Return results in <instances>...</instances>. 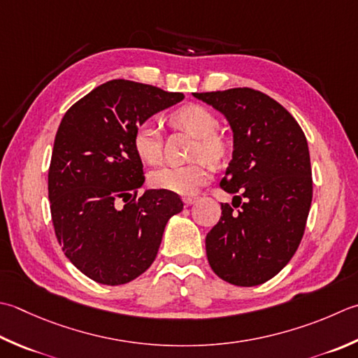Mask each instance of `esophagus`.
Instances as JSON below:
<instances>
[{
	"label": "esophagus",
	"mask_w": 358,
	"mask_h": 358,
	"mask_svg": "<svg viewBox=\"0 0 358 358\" xmlns=\"http://www.w3.org/2000/svg\"><path fill=\"white\" fill-rule=\"evenodd\" d=\"M194 201H195V197H185V199H183L185 206H191Z\"/></svg>",
	"instance_id": "1"
}]
</instances>
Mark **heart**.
<instances>
[{
  "mask_svg": "<svg viewBox=\"0 0 358 358\" xmlns=\"http://www.w3.org/2000/svg\"><path fill=\"white\" fill-rule=\"evenodd\" d=\"M173 121L200 138L199 155L217 161L225 153V144L215 135L219 129L217 117L201 105H186L173 113ZM133 149L145 163H157L161 158V143L157 125L145 121L133 133ZM211 178V167L206 161L187 166L166 164L150 173V185L161 191L178 195H194Z\"/></svg>",
  "mask_w": 358,
  "mask_h": 358,
  "instance_id": "1",
  "label": "heart"
}]
</instances>
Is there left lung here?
<instances>
[{"mask_svg":"<svg viewBox=\"0 0 358 358\" xmlns=\"http://www.w3.org/2000/svg\"><path fill=\"white\" fill-rule=\"evenodd\" d=\"M194 97L220 111L233 130V159L220 185L239 205L244 199L237 213L222 203L220 220L206 236L209 265L229 284H264L289 264L304 234L312 203L304 131L261 91L231 88Z\"/></svg>","mask_w":358,"mask_h":358,"instance_id":"obj_1","label":"left lung"}]
</instances>
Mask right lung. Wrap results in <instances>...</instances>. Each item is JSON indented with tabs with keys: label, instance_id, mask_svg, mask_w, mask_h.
<instances>
[{
	"label": "right lung",
	"instance_id": "1",
	"mask_svg": "<svg viewBox=\"0 0 358 358\" xmlns=\"http://www.w3.org/2000/svg\"><path fill=\"white\" fill-rule=\"evenodd\" d=\"M183 93L116 79L96 87L63 116L48 173L55 236L74 267L105 285L127 284L155 261L177 194L145 189L133 133ZM124 205L122 206V203Z\"/></svg>",
	"mask_w": 358,
	"mask_h": 358
}]
</instances>
